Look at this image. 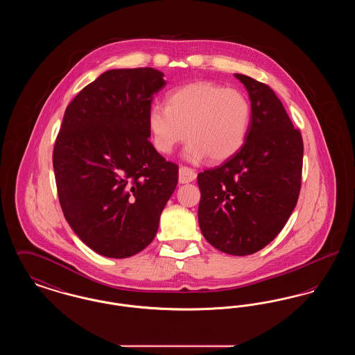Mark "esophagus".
I'll return each instance as SVG.
<instances>
[{
  "mask_svg": "<svg viewBox=\"0 0 355 355\" xmlns=\"http://www.w3.org/2000/svg\"><path fill=\"white\" fill-rule=\"evenodd\" d=\"M197 177V173L196 170L191 169V168H187V166H180V171H178V180L181 184H187V182H191L194 181Z\"/></svg>",
  "mask_w": 355,
  "mask_h": 355,
  "instance_id": "34e87169",
  "label": "esophagus"
}]
</instances>
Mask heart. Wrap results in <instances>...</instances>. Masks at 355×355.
I'll return each mask as SVG.
<instances>
[{"instance_id": "obj_1", "label": "heart", "mask_w": 355, "mask_h": 355, "mask_svg": "<svg viewBox=\"0 0 355 355\" xmlns=\"http://www.w3.org/2000/svg\"><path fill=\"white\" fill-rule=\"evenodd\" d=\"M252 119V102L242 92L196 83L171 92L166 106L153 105L148 126L154 148L162 154L173 152L187 135V159L209 157L211 162H222L243 146Z\"/></svg>"}]
</instances>
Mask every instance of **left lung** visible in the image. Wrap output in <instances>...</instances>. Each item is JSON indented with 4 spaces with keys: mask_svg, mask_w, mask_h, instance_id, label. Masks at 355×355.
Masks as SVG:
<instances>
[{
    "mask_svg": "<svg viewBox=\"0 0 355 355\" xmlns=\"http://www.w3.org/2000/svg\"><path fill=\"white\" fill-rule=\"evenodd\" d=\"M236 77L249 92L250 130L233 157L198 174V223L216 249L249 255L279 234L297 205L304 141L269 85Z\"/></svg>",
    "mask_w": 355,
    "mask_h": 355,
    "instance_id": "8db88e82",
    "label": "left lung"
}]
</instances>
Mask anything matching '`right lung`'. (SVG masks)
<instances>
[{
	"instance_id": "1",
	"label": "right lung",
	"mask_w": 355,
	"mask_h": 355,
	"mask_svg": "<svg viewBox=\"0 0 355 355\" xmlns=\"http://www.w3.org/2000/svg\"><path fill=\"white\" fill-rule=\"evenodd\" d=\"M165 84L157 69L107 70L65 110L53 149L58 200L73 232L103 257L144 250L178 182V165L149 141L148 113Z\"/></svg>"
}]
</instances>
